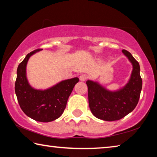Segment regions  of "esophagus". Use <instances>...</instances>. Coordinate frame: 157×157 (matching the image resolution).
<instances>
[{
  "instance_id": "1",
  "label": "esophagus",
  "mask_w": 157,
  "mask_h": 157,
  "mask_svg": "<svg viewBox=\"0 0 157 157\" xmlns=\"http://www.w3.org/2000/svg\"><path fill=\"white\" fill-rule=\"evenodd\" d=\"M87 79V76L86 75H84V74H83V75H81L80 76H79V80L82 81V82H84L85 80H86Z\"/></svg>"
}]
</instances>
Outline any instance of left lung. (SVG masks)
I'll return each mask as SVG.
<instances>
[{
  "instance_id": "obj_1",
  "label": "left lung",
  "mask_w": 157,
  "mask_h": 157,
  "mask_svg": "<svg viewBox=\"0 0 157 157\" xmlns=\"http://www.w3.org/2000/svg\"><path fill=\"white\" fill-rule=\"evenodd\" d=\"M122 51L133 66L129 80L123 89L110 91L96 82L88 80L86 82L90 109L94 116L101 120H120L132 112L139 102L142 89L139 63L127 50Z\"/></svg>"
}]
</instances>
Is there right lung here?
<instances>
[{
    "label": "right lung",
    "mask_w": 157,
    "mask_h": 157,
    "mask_svg": "<svg viewBox=\"0 0 157 157\" xmlns=\"http://www.w3.org/2000/svg\"><path fill=\"white\" fill-rule=\"evenodd\" d=\"M41 50L36 49L28 53L19 63L15 82V93L20 107L26 115L34 121L47 123L62 116L68 97L79 82V78L62 81L44 91L33 89L26 78V65L30 56Z\"/></svg>",
    "instance_id": "obj_1"
}]
</instances>
